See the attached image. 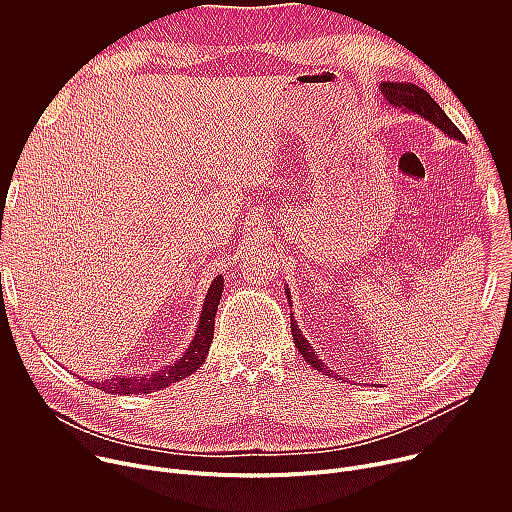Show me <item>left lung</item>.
<instances>
[{
	"instance_id": "1",
	"label": "left lung",
	"mask_w": 512,
	"mask_h": 512,
	"mask_svg": "<svg viewBox=\"0 0 512 512\" xmlns=\"http://www.w3.org/2000/svg\"><path fill=\"white\" fill-rule=\"evenodd\" d=\"M379 91L383 95V99L407 113L419 115L421 119L429 121L431 125H435L437 129H442L444 133H448L450 137H460V131L456 129V125L452 123V119L442 111V107L437 105L431 95L427 91H423L421 87L413 85V83H391V81H383L379 85ZM291 334H294V342L296 348L304 354V358H308V362H316L314 352H310V342L304 338L302 330L291 322Z\"/></svg>"
}]
</instances>
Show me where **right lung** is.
<instances>
[{
  "mask_svg": "<svg viewBox=\"0 0 512 512\" xmlns=\"http://www.w3.org/2000/svg\"><path fill=\"white\" fill-rule=\"evenodd\" d=\"M221 296H223L221 285L212 283V287L208 289L204 312L200 316L196 334L180 358H176L174 362L166 364V367L156 369L148 375H139V377L121 375L107 383H93V385L97 389H103L105 393H115V395H148L154 391H162L168 385L182 381V379L190 377L192 373H196L202 367L204 358L208 356V348H210L212 334H214V316H216L218 302H221Z\"/></svg>",
  "mask_w": 512,
  "mask_h": 512,
  "instance_id": "right-lung-1",
  "label": "right lung"
}]
</instances>
